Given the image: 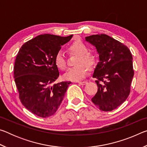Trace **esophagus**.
<instances>
[{
	"label": "esophagus",
	"instance_id": "obj_1",
	"mask_svg": "<svg viewBox=\"0 0 147 147\" xmlns=\"http://www.w3.org/2000/svg\"><path fill=\"white\" fill-rule=\"evenodd\" d=\"M76 83H78L80 85H85V84L87 83V82L84 81V82H76Z\"/></svg>",
	"mask_w": 147,
	"mask_h": 147
}]
</instances>
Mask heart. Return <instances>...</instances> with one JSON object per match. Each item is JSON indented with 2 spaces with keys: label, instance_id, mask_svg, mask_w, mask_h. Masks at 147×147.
Masks as SVG:
<instances>
[{
  "label": "heart",
  "instance_id": "1",
  "mask_svg": "<svg viewBox=\"0 0 147 147\" xmlns=\"http://www.w3.org/2000/svg\"><path fill=\"white\" fill-rule=\"evenodd\" d=\"M69 51L71 54L78 55L75 65L76 66L67 69L64 74V78L72 81H77L82 79L88 74V69L94 67L96 63V56L94 54L88 53V46L80 40L74 41L69 47ZM54 62L58 69L64 70L67 67V61L63 51L57 52L54 57Z\"/></svg>",
  "mask_w": 147,
  "mask_h": 147
}]
</instances>
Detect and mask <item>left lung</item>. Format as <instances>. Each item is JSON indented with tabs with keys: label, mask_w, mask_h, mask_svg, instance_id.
<instances>
[{
	"label": "left lung",
	"mask_w": 147,
	"mask_h": 147,
	"mask_svg": "<svg viewBox=\"0 0 147 147\" xmlns=\"http://www.w3.org/2000/svg\"><path fill=\"white\" fill-rule=\"evenodd\" d=\"M86 40L96 47L100 62L94 69L98 90L92 102L100 110L111 111L127 99L134 77L132 55L127 47L106 34Z\"/></svg>",
	"instance_id": "8db88e82"
}]
</instances>
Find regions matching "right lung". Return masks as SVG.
Listing matches in <instances>:
<instances>
[{"label": "right lung", "instance_id": "right-lung-1", "mask_svg": "<svg viewBox=\"0 0 147 147\" xmlns=\"http://www.w3.org/2000/svg\"><path fill=\"white\" fill-rule=\"evenodd\" d=\"M72 37L39 35L23 44L17 54L13 75L19 97L34 115L43 118L53 115L63 100L71 82L53 84L59 75L54 57Z\"/></svg>", "mask_w": 147, "mask_h": 147}]
</instances>
